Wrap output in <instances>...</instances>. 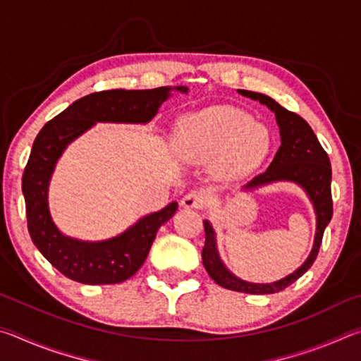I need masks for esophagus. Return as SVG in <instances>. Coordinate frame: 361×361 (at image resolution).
<instances>
[{"mask_svg":"<svg viewBox=\"0 0 361 361\" xmlns=\"http://www.w3.org/2000/svg\"><path fill=\"white\" fill-rule=\"evenodd\" d=\"M205 204V194L200 192V191H191L188 192L185 197L181 199V205L185 207V209L191 210V209H200Z\"/></svg>","mask_w":361,"mask_h":361,"instance_id":"34e87169","label":"esophagus"}]
</instances>
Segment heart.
Listing matches in <instances>:
<instances>
[{
	"label": "heart",
	"mask_w": 361,
	"mask_h": 361,
	"mask_svg": "<svg viewBox=\"0 0 361 361\" xmlns=\"http://www.w3.org/2000/svg\"><path fill=\"white\" fill-rule=\"evenodd\" d=\"M176 151L188 162H210L224 178H239L258 169L272 146L271 133L245 111L231 106L207 108L183 119Z\"/></svg>",
	"instance_id": "obj_1"
}]
</instances>
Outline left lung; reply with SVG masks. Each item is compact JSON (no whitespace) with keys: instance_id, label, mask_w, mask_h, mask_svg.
Segmentation results:
<instances>
[{"instance_id":"1","label":"left lung","mask_w":361,"mask_h":361,"mask_svg":"<svg viewBox=\"0 0 361 361\" xmlns=\"http://www.w3.org/2000/svg\"><path fill=\"white\" fill-rule=\"evenodd\" d=\"M239 94L252 100H258L266 105L272 113L280 129V148L276 157L267 167L264 173L255 176L243 186V191H252L259 186L271 185L276 181H293L307 192L310 202L314 204L317 215V231L312 252L307 256L301 267H298L290 276L272 283H250L235 277L228 267L223 264L216 248V237L212 224L204 221L205 245L202 250V262L209 276L215 282L232 291L250 293V295H271L285 290L286 286L302 276L307 269L314 264L322 245L323 232L333 216V199H331V164L326 151L322 148L314 130L301 116L288 111L280 106L276 100L264 94L252 92V90H239Z\"/></svg>"}]
</instances>
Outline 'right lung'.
<instances>
[{
	"label": "right lung",
	"instance_id": "add662e5",
	"mask_svg": "<svg viewBox=\"0 0 361 361\" xmlns=\"http://www.w3.org/2000/svg\"><path fill=\"white\" fill-rule=\"evenodd\" d=\"M172 87L148 90H102L82 99L57 114L39 130L22 176L27 223L35 247L51 264L75 282L85 285L121 283L130 279L146 259L159 228L178 209L172 202L166 209L146 215L122 234L102 242L78 240L62 234L49 212V181L66 146L95 122L146 124L170 97ZM188 92V87H173Z\"/></svg>",
	"mask_w": 361,
	"mask_h": 361
}]
</instances>
